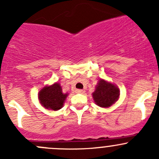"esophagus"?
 I'll use <instances>...</instances> for the list:
<instances>
[{
  "mask_svg": "<svg viewBox=\"0 0 159 159\" xmlns=\"http://www.w3.org/2000/svg\"><path fill=\"white\" fill-rule=\"evenodd\" d=\"M76 91L78 93H84V90L83 89H78Z\"/></svg>",
  "mask_w": 159,
  "mask_h": 159,
  "instance_id": "esophagus-1",
  "label": "esophagus"
}]
</instances>
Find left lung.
Masks as SVG:
<instances>
[{
  "label": "left lung",
  "mask_w": 159,
  "mask_h": 159,
  "mask_svg": "<svg viewBox=\"0 0 159 159\" xmlns=\"http://www.w3.org/2000/svg\"><path fill=\"white\" fill-rule=\"evenodd\" d=\"M119 94V90L116 86L101 79L92 95L98 106L108 108L118 100Z\"/></svg>",
  "instance_id": "obj_1"
}]
</instances>
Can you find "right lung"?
<instances>
[{
    "instance_id": "1",
    "label": "right lung",
    "mask_w": 159,
    "mask_h": 159,
    "mask_svg": "<svg viewBox=\"0 0 159 159\" xmlns=\"http://www.w3.org/2000/svg\"><path fill=\"white\" fill-rule=\"evenodd\" d=\"M68 94L62 92L61 87L58 83L51 86H46L41 90L38 95L40 102L47 109L57 111L63 107Z\"/></svg>"
}]
</instances>
